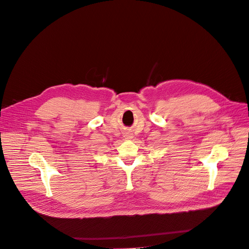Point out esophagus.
<instances>
[{"mask_svg":"<svg viewBox=\"0 0 249 249\" xmlns=\"http://www.w3.org/2000/svg\"><path fill=\"white\" fill-rule=\"evenodd\" d=\"M125 137H126V139H130V137H131V136H130L129 134H126V135H125Z\"/></svg>","mask_w":249,"mask_h":249,"instance_id":"1","label":"esophagus"}]
</instances>
